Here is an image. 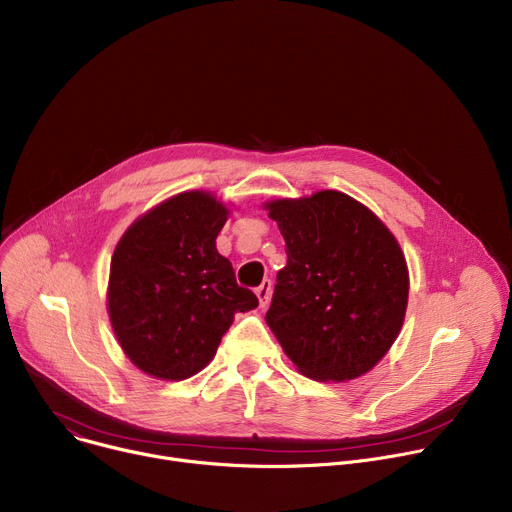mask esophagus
<instances>
[{
    "instance_id": "obj_1",
    "label": "esophagus",
    "mask_w": 512,
    "mask_h": 512,
    "mask_svg": "<svg viewBox=\"0 0 512 512\" xmlns=\"http://www.w3.org/2000/svg\"><path fill=\"white\" fill-rule=\"evenodd\" d=\"M255 294L259 298L261 308H265L269 304V300H271V279H263L261 285L255 289Z\"/></svg>"
}]
</instances>
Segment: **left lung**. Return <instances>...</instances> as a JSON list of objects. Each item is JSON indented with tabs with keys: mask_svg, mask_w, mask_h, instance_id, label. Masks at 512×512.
Instances as JSON below:
<instances>
[{
	"mask_svg": "<svg viewBox=\"0 0 512 512\" xmlns=\"http://www.w3.org/2000/svg\"><path fill=\"white\" fill-rule=\"evenodd\" d=\"M287 263L265 320L316 381H350L387 354L407 308L409 275L391 231L354 198L324 190L267 204Z\"/></svg>",
	"mask_w": 512,
	"mask_h": 512,
	"instance_id": "8db88e82",
	"label": "left lung"
}]
</instances>
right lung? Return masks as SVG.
<instances>
[{
    "label": "right lung",
    "mask_w": 512,
    "mask_h": 512,
    "mask_svg": "<svg viewBox=\"0 0 512 512\" xmlns=\"http://www.w3.org/2000/svg\"><path fill=\"white\" fill-rule=\"evenodd\" d=\"M229 210L206 192L178 194L121 237L109 275V316L137 369L182 381L212 360L237 312L257 308L216 237Z\"/></svg>",
    "instance_id": "add662e5"
}]
</instances>
